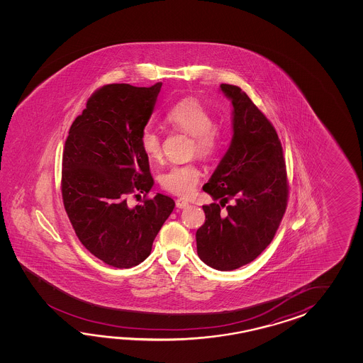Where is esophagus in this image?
I'll list each match as a JSON object with an SVG mask.
<instances>
[{"instance_id":"esophagus-1","label":"esophagus","mask_w":363,"mask_h":363,"mask_svg":"<svg viewBox=\"0 0 363 363\" xmlns=\"http://www.w3.org/2000/svg\"><path fill=\"white\" fill-rule=\"evenodd\" d=\"M189 203H188V201L185 200V199H178L177 200V208H184L188 206Z\"/></svg>"}]
</instances>
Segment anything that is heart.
I'll list each match as a JSON object with an SVG mask.
<instances>
[{
	"label": "heart",
	"instance_id": "b5f03b06",
	"mask_svg": "<svg viewBox=\"0 0 363 363\" xmlns=\"http://www.w3.org/2000/svg\"><path fill=\"white\" fill-rule=\"evenodd\" d=\"M166 121L172 127L192 136V150L201 157H213L223 145V132L213 124L214 119L200 101L184 99L172 105L166 113ZM140 147L149 158L161 155V138L153 127H145L140 133ZM200 167L196 163H175L160 175L163 189L178 196H188L200 182Z\"/></svg>",
	"mask_w": 363,
	"mask_h": 363
}]
</instances>
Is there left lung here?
<instances>
[{
  "label": "left lung",
  "instance_id": "1",
  "mask_svg": "<svg viewBox=\"0 0 363 363\" xmlns=\"http://www.w3.org/2000/svg\"><path fill=\"white\" fill-rule=\"evenodd\" d=\"M232 102L231 144L208 183L214 201L203 205L206 220L196 232L202 262L220 271L255 261L270 245L286 213L288 180L278 133L239 86L220 84ZM233 203L222 213L220 208Z\"/></svg>",
  "mask_w": 363,
  "mask_h": 363
}]
</instances>
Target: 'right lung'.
<instances>
[{
  "mask_svg": "<svg viewBox=\"0 0 363 363\" xmlns=\"http://www.w3.org/2000/svg\"><path fill=\"white\" fill-rule=\"evenodd\" d=\"M162 83L149 88L108 84L86 101L69 127L62 157V199L77 239L94 257L130 269L152 252L175 208L161 193L130 208L126 196L152 189L155 180L139 138Z\"/></svg>",
  "mask_w": 363,
  "mask_h": 363,
  "instance_id": "1",
  "label": "right lung"
}]
</instances>
